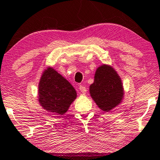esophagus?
Listing matches in <instances>:
<instances>
[{
    "label": "esophagus",
    "mask_w": 160,
    "mask_h": 160,
    "mask_svg": "<svg viewBox=\"0 0 160 160\" xmlns=\"http://www.w3.org/2000/svg\"><path fill=\"white\" fill-rule=\"evenodd\" d=\"M79 88L81 92H82V94H85V93L87 92V88H85V86L81 85H79V88Z\"/></svg>",
    "instance_id": "1"
}]
</instances>
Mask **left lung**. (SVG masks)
I'll return each instance as SVG.
<instances>
[{
	"instance_id": "obj_1",
	"label": "left lung",
	"mask_w": 160,
	"mask_h": 160,
	"mask_svg": "<svg viewBox=\"0 0 160 160\" xmlns=\"http://www.w3.org/2000/svg\"><path fill=\"white\" fill-rule=\"evenodd\" d=\"M90 94L98 107L106 112L120 103L123 89L116 72L110 66H100L95 73L94 83L90 86Z\"/></svg>"
}]
</instances>
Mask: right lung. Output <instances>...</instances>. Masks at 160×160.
<instances>
[{
	"label": "right lung",
	"mask_w": 160,
	"mask_h": 160,
	"mask_svg": "<svg viewBox=\"0 0 160 160\" xmlns=\"http://www.w3.org/2000/svg\"><path fill=\"white\" fill-rule=\"evenodd\" d=\"M72 85L52 68H48L41 78L38 100L44 109L63 115L76 98Z\"/></svg>",
	"instance_id": "1"
}]
</instances>
